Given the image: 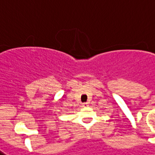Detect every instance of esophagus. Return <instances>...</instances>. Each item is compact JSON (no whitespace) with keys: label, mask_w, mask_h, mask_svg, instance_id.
Segmentation results:
<instances>
[{"label":"esophagus","mask_w":155,"mask_h":155,"mask_svg":"<svg viewBox=\"0 0 155 155\" xmlns=\"http://www.w3.org/2000/svg\"><path fill=\"white\" fill-rule=\"evenodd\" d=\"M82 107H88V103H87V102H84V103L82 104Z\"/></svg>","instance_id":"1"}]
</instances>
